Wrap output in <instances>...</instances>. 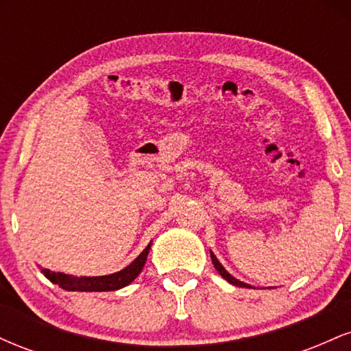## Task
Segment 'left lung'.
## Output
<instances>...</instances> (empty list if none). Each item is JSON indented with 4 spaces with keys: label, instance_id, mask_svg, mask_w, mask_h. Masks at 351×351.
Returning <instances> with one entry per match:
<instances>
[{
    "label": "left lung",
    "instance_id": "obj_1",
    "mask_svg": "<svg viewBox=\"0 0 351 351\" xmlns=\"http://www.w3.org/2000/svg\"><path fill=\"white\" fill-rule=\"evenodd\" d=\"M211 261H213V264H215V267H216V271L221 274V276L224 277V279H226L229 284H234V285H237V287H251V285H247V284H244V282H241V280H237V279H234V277L231 276V274H229L226 269L223 267V265L219 264V261L216 259V256L215 254L211 252Z\"/></svg>",
    "mask_w": 351,
    "mask_h": 351
}]
</instances>
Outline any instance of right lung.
Returning a JSON list of instances; mask_svg holds the SVG:
<instances>
[{"mask_svg":"<svg viewBox=\"0 0 351 351\" xmlns=\"http://www.w3.org/2000/svg\"><path fill=\"white\" fill-rule=\"evenodd\" d=\"M152 243L143 249V252L130 265L122 269L120 272L110 274V276H100V277H69L66 274H56L43 269L44 276L49 279L52 284H58L64 291H77V292H108V291H119V289L125 287L130 282L135 280V277L142 272L145 261H147L148 251H150Z\"/></svg>","mask_w":351,"mask_h":351,"instance_id":"add662e5","label":"right lung"}]
</instances>
